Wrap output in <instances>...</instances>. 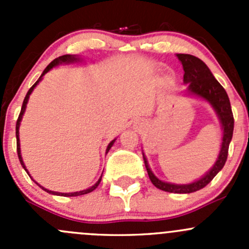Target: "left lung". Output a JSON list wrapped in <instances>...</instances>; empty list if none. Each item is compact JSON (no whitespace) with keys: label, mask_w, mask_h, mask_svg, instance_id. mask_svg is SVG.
Returning a JSON list of instances; mask_svg holds the SVG:
<instances>
[{"label":"left lung","mask_w":249,"mask_h":249,"mask_svg":"<svg viewBox=\"0 0 249 249\" xmlns=\"http://www.w3.org/2000/svg\"><path fill=\"white\" fill-rule=\"evenodd\" d=\"M177 57L182 62L183 70H184L183 80H184L185 84H188V94L201 97V99L210 102L217 113L218 118H219L223 129V142L219 155H218L217 161L214 162L210 171L206 173L202 178L189 183V184H173V183L160 180L159 178L155 177L154 173L150 170L144 154H143V160H144L149 179L152 180V183L158 189L169 193H176V194H189V193L197 192V190L206 187L215 177V175L224 167L225 161L228 159L229 144L232 139L233 115L227 91L220 85V83L215 79L207 65L199 57L190 54H177Z\"/></svg>","instance_id":"obj_1"}]
</instances>
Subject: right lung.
I'll list each match as a JSON object with an SVG mask.
<instances>
[{
  "instance_id": "add662e5",
  "label": "right lung",
  "mask_w": 249,
  "mask_h": 249,
  "mask_svg": "<svg viewBox=\"0 0 249 249\" xmlns=\"http://www.w3.org/2000/svg\"><path fill=\"white\" fill-rule=\"evenodd\" d=\"M77 61H79V57L76 56V55H70V54L62 55V56H59V57H56V59H55V60H53V61L50 62V64L48 65V66L46 67V70H44V71H43V73L41 74V77H39V79L37 80V82L35 83V84L32 85L31 88H30V90H29V91H27L26 96H25V99H24V102H22V107H21V110H20L19 118H18V120H17V126H16V135H17V150H18V157H19L20 164H21V166L24 167V169H25V171L27 172V175H29V171H27V170H26V166H25L24 161H22V158H21V152H20L19 126H20V122H21V118H22V115H24V112H25V109H26V105H27V101H29V97H30V95H31L32 90H34L35 88H36V85L38 84L39 82H41V79H42V78H43L44 74H46L47 72H49L50 70L53 69V67L57 66V65H59V64H71V62H77ZM114 141H115V140H113L112 142H109V144L107 145L106 153H108V150L110 149V147H112V145H113V143H114ZM29 176H30V175H29ZM30 177H31V176H30ZM101 178H102V176H101V177H100V179L97 180V182L95 183L94 185H92V187L88 188V189H85V190H80V192H74V193H56V192H52V190L44 189V188L42 187V185H39V184H38V185H39V187L42 188V189H44V190H46L47 193H49V194H53V195H60V196H78V195H84V194H88V193H91L92 190H95V189H96V188H97V185H99V184H100V182H101Z\"/></svg>"
}]
</instances>
